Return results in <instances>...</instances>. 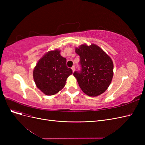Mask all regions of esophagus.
Returning a JSON list of instances; mask_svg holds the SVG:
<instances>
[{
  "instance_id": "esophagus-1",
  "label": "esophagus",
  "mask_w": 145,
  "mask_h": 145,
  "mask_svg": "<svg viewBox=\"0 0 145 145\" xmlns=\"http://www.w3.org/2000/svg\"><path fill=\"white\" fill-rule=\"evenodd\" d=\"M71 69H72V72H74V71H75V67H74V66H73V67L71 68Z\"/></svg>"
}]
</instances>
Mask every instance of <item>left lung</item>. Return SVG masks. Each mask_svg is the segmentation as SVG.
Segmentation results:
<instances>
[{
  "label": "left lung",
  "instance_id": "obj_1",
  "mask_svg": "<svg viewBox=\"0 0 145 145\" xmlns=\"http://www.w3.org/2000/svg\"><path fill=\"white\" fill-rule=\"evenodd\" d=\"M80 56V71L73 75L78 85L86 95L95 97L103 93L112 81L114 65L112 60L102 48L95 44H83L76 48Z\"/></svg>",
  "mask_w": 145,
  "mask_h": 145
}]
</instances>
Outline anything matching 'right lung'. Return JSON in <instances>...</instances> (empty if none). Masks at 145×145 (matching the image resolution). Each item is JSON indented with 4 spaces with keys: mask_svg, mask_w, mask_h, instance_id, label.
I'll return each mask as SVG.
<instances>
[{
    "mask_svg": "<svg viewBox=\"0 0 145 145\" xmlns=\"http://www.w3.org/2000/svg\"><path fill=\"white\" fill-rule=\"evenodd\" d=\"M58 50L48 51L39 60L33 71L38 88L47 95L57 93L63 88L72 70L67 67V59Z\"/></svg>",
    "mask_w": 145,
    "mask_h": 145,
    "instance_id": "1",
    "label": "right lung"
}]
</instances>
